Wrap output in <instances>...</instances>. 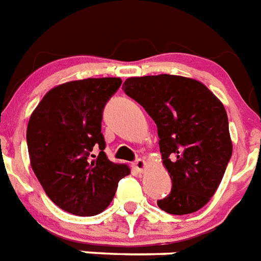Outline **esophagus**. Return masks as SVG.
I'll return each mask as SVG.
<instances>
[{
  "label": "esophagus",
  "instance_id": "esophagus-1",
  "mask_svg": "<svg viewBox=\"0 0 261 261\" xmlns=\"http://www.w3.org/2000/svg\"><path fill=\"white\" fill-rule=\"evenodd\" d=\"M133 168L137 171V172H144L145 171V168H147V162L144 159H137L135 163H133Z\"/></svg>",
  "mask_w": 261,
  "mask_h": 261
}]
</instances>
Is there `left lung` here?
<instances>
[{
	"label": "left lung",
	"instance_id": "1",
	"mask_svg": "<svg viewBox=\"0 0 261 261\" xmlns=\"http://www.w3.org/2000/svg\"><path fill=\"white\" fill-rule=\"evenodd\" d=\"M125 94L155 121L159 147L172 189L160 209L183 216L197 212L220 186L232 156L226 110L199 81L179 75L128 78Z\"/></svg>",
	"mask_w": 261,
	"mask_h": 261
}]
</instances>
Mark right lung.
<instances>
[{"mask_svg": "<svg viewBox=\"0 0 261 261\" xmlns=\"http://www.w3.org/2000/svg\"><path fill=\"white\" fill-rule=\"evenodd\" d=\"M120 78H87L48 91L27 128L29 160L45 194L75 216L99 214L110 205L118 180L130 174L126 164L106 158L102 110L117 91ZM98 147V156L92 148Z\"/></svg>", "mask_w": 261, "mask_h": 261, "instance_id": "add662e5", "label": "right lung"}]
</instances>
